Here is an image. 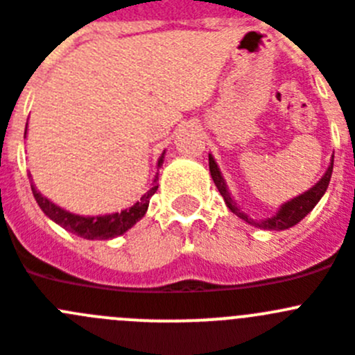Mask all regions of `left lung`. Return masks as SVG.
<instances>
[{
  "label": "left lung",
  "instance_id": "1",
  "mask_svg": "<svg viewBox=\"0 0 355 355\" xmlns=\"http://www.w3.org/2000/svg\"><path fill=\"white\" fill-rule=\"evenodd\" d=\"M333 164H334V155L331 157V164H329L327 171L324 173V177L317 182V184L313 185L311 189H308L306 193L299 194V196L292 198L286 203L277 209V212L270 217H265V219H253V217H249L248 214H244L241 210V207L235 203V200L232 198L228 191V185H226L225 177H223L221 170H219V166L217 162L214 161L212 154H209V168H210V175H212V180L216 184V187L219 189L221 196L225 198V203L230 210L237 217H241L242 221H245L248 225L254 226V228H261V230H270V232H281V230H288L292 226H295L297 223H301L313 209L317 205L318 201L322 200V196L325 194L329 187V182H331V175H333Z\"/></svg>",
  "mask_w": 355,
  "mask_h": 355
}]
</instances>
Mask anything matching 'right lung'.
I'll return each mask as SVG.
<instances>
[{
  "label": "right lung",
  "instance_id": "right-lung-1",
  "mask_svg": "<svg viewBox=\"0 0 355 355\" xmlns=\"http://www.w3.org/2000/svg\"><path fill=\"white\" fill-rule=\"evenodd\" d=\"M164 154L166 152H162V155L159 157L157 168H161L162 162H164ZM30 180L31 191H33V196L35 200H37L38 207L42 209V212L49 217L51 221H54L56 225L65 228L67 232L74 233L78 237L88 239V241H107V239H114L123 235L127 230L132 228V226L145 216L146 210H148L150 198L154 196L155 191H157L159 187V173H155L154 185L143 194L141 200L136 201V203H134L132 207H129V209L122 210V212L106 214V216H79V214L69 212V210L62 209L60 205H56V203H53L51 200H47V198L35 187L31 175Z\"/></svg>",
  "mask_w": 355,
  "mask_h": 355
}]
</instances>
